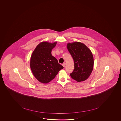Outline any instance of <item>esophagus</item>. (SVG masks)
<instances>
[{"mask_svg": "<svg viewBox=\"0 0 121 121\" xmlns=\"http://www.w3.org/2000/svg\"><path fill=\"white\" fill-rule=\"evenodd\" d=\"M62 66L64 67H65V65H66V63H63V64H62Z\"/></svg>", "mask_w": 121, "mask_h": 121, "instance_id": "34e87169", "label": "esophagus"}]
</instances>
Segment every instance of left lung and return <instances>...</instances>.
<instances>
[{"mask_svg": "<svg viewBox=\"0 0 121 121\" xmlns=\"http://www.w3.org/2000/svg\"><path fill=\"white\" fill-rule=\"evenodd\" d=\"M67 48L74 61L71 77L78 82L88 78L93 69L94 58L91 51L85 44L75 42L67 44Z\"/></svg>", "mask_w": 121, "mask_h": 121, "instance_id": "8db88e82", "label": "left lung"}]
</instances>
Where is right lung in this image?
I'll list each match as a JSON object with an SVG mask.
<instances>
[{
	"label": "right lung",
	"instance_id": "right-lung-1",
	"mask_svg": "<svg viewBox=\"0 0 121 121\" xmlns=\"http://www.w3.org/2000/svg\"><path fill=\"white\" fill-rule=\"evenodd\" d=\"M56 44L57 42H42L38 45L31 56L30 69L34 76L41 83L49 82L63 68L51 55V51Z\"/></svg>",
	"mask_w": 121,
	"mask_h": 121
}]
</instances>
